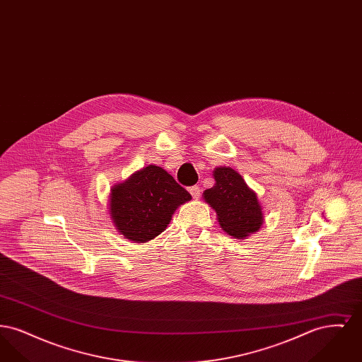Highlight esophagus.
I'll return each mask as SVG.
<instances>
[{"instance_id": "obj_1", "label": "esophagus", "mask_w": 362, "mask_h": 362, "mask_svg": "<svg viewBox=\"0 0 362 362\" xmlns=\"http://www.w3.org/2000/svg\"><path fill=\"white\" fill-rule=\"evenodd\" d=\"M189 194L192 195V198H194V199H198V198L201 197V189H199L198 186H192V187H189Z\"/></svg>"}]
</instances>
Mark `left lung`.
Segmentation results:
<instances>
[{
  "mask_svg": "<svg viewBox=\"0 0 362 362\" xmlns=\"http://www.w3.org/2000/svg\"><path fill=\"white\" fill-rule=\"evenodd\" d=\"M216 185L205 189L204 199L217 213V220L225 232L241 239L259 230L263 223L258 197L248 189L240 173L232 168L214 170Z\"/></svg>",
  "mask_w": 362,
  "mask_h": 362,
  "instance_id": "8db88e82",
  "label": "left lung"
}]
</instances>
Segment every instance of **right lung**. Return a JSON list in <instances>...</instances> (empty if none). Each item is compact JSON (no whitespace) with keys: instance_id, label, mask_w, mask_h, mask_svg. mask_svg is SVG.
<instances>
[{"instance_id":"1","label":"right lung","mask_w":362,"mask_h":362,"mask_svg":"<svg viewBox=\"0 0 362 362\" xmlns=\"http://www.w3.org/2000/svg\"><path fill=\"white\" fill-rule=\"evenodd\" d=\"M191 199L189 191L167 171L149 165L111 189L110 210L117 229L132 241L145 243L170 224L176 207Z\"/></svg>"}]
</instances>
